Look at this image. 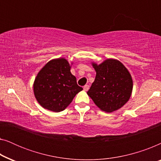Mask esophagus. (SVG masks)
Returning a JSON list of instances; mask_svg holds the SVG:
<instances>
[{
  "instance_id": "1",
  "label": "esophagus",
  "mask_w": 161,
  "mask_h": 161,
  "mask_svg": "<svg viewBox=\"0 0 161 161\" xmlns=\"http://www.w3.org/2000/svg\"><path fill=\"white\" fill-rule=\"evenodd\" d=\"M89 86L88 85H85L84 86H83V90H84L85 92H87L88 90H89Z\"/></svg>"
}]
</instances>
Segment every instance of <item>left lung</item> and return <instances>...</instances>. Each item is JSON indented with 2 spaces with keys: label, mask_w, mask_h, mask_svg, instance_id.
Segmentation results:
<instances>
[{
  "label": "left lung",
  "mask_w": 161,
  "mask_h": 161,
  "mask_svg": "<svg viewBox=\"0 0 161 161\" xmlns=\"http://www.w3.org/2000/svg\"><path fill=\"white\" fill-rule=\"evenodd\" d=\"M95 80L87 94L101 111L111 113L119 109L130 98L133 79L128 69L119 60L105 59L100 64L92 62Z\"/></svg>",
  "instance_id": "1"
}]
</instances>
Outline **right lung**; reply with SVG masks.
I'll return each instance as SVG.
<instances>
[{
    "instance_id": "obj_1",
    "label": "right lung",
    "mask_w": 161,
    "mask_h": 161,
    "mask_svg": "<svg viewBox=\"0 0 161 161\" xmlns=\"http://www.w3.org/2000/svg\"><path fill=\"white\" fill-rule=\"evenodd\" d=\"M72 64L64 58H54L39 70L33 87L35 98L44 108L62 111L83 90L70 72Z\"/></svg>"
}]
</instances>
